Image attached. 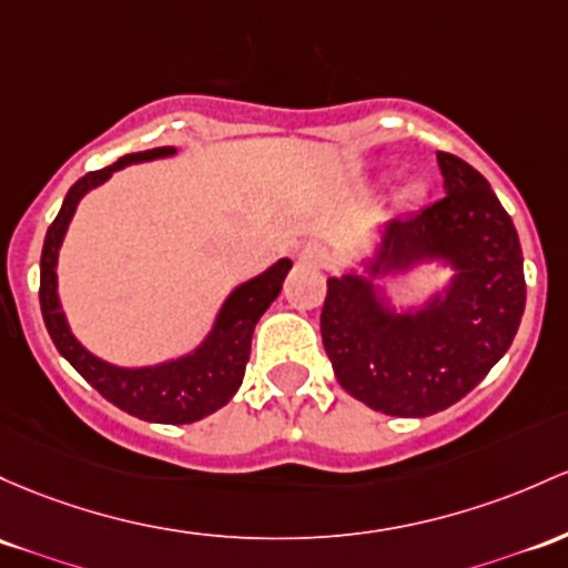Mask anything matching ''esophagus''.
Segmentation results:
<instances>
[{"label": "esophagus", "instance_id": "1", "mask_svg": "<svg viewBox=\"0 0 568 568\" xmlns=\"http://www.w3.org/2000/svg\"><path fill=\"white\" fill-rule=\"evenodd\" d=\"M298 261H302V264H313V266L323 264V261H326V247H323L321 242H304L302 251H298Z\"/></svg>", "mask_w": 568, "mask_h": 568}]
</instances>
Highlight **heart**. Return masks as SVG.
I'll list each match as a JSON object with an SVG mask.
<instances>
[{"label": "heart", "instance_id": "1", "mask_svg": "<svg viewBox=\"0 0 568 568\" xmlns=\"http://www.w3.org/2000/svg\"><path fill=\"white\" fill-rule=\"evenodd\" d=\"M420 196H423L420 185H409V189H404V193H402L404 202H417V199H420Z\"/></svg>", "mask_w": 568, "mask_h": 568}]
</instances>
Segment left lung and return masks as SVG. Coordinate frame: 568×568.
<instances>
[{"label": "left lung", "instance_id": "left-lung-1", "mask_svg": "<svg viewBox=\"0 0 568 568\" xmlns=\"http://www.w3.org/2000/svg\"><path fill=\"white\" fill-rule=\"evenodd\" d=\"M445 196L394 221L369 277H328L321 336L336 383L377 413L426 417L469 394L513 345L526 277L513 217L488 180L453 153H436ZM439 257L457 270L448 291L417 314H394L374 277Z\"/></svg>", "mask_w": 568, "mask_h": 568}]
</instances>
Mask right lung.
Returning a JSON list of instances; mask_svg holds the SVG:
<instances>
[{
    "label": "right lung",
    "mask_w": 568,
    "mask_h": 568,
    "mask_svg": "<svg viewBox=\"0 0 568 568\" xmlns=\"http://www.w3.org/2000/svg\"><path fill=\"white\" fill-rule=\"evenodd\" d=\"M174 148H153V151L129 153L104 170L89 172L80 178L67 193L55 221L48 226L45 245L40 258V307L45 317V328L51 334L55 351L80 372L93 388L123 413L151 423H193L213 415L229 398L236 394L245 377L247 358H251V339L258 317L277 298L285 274L291 270L288 258H280L258 277L247 280L232 291L226 304L217 313V321L207 339L191 355L170 361V364L145 366V369H123L108 361L97 358L74 339L67 317L61 313L59 294H55V258H59L61 240L70 226L74 207L91 189L102 185L112 172L123 170L136 161H151L172 155Z\"/></svg>",
    "instance_id": "add662e5"
}]
</instances>
